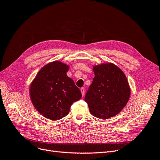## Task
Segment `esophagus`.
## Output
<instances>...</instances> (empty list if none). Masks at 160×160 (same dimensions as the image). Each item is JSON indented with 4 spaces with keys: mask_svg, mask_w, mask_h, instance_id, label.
Segmentation results:
<instances>
[{
    "mask_svg": "<svg viewBox=\"0 0 160 160\" xmlns=\"http://www.w3.org/2000/svg\"><path fill=\"white\" fill-rule=\"evenodd\" d=\"M80 91L81 92V94H82V96H83L84 94H85V88H82L80 89Z\"/></svg>",
    "mask_w": 160,
    "mask_h": 160,
    "instance_id": "1",
    "label": "esophagus"
}]
</instances>
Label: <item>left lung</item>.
I'll list each match as a JSON object with an SVG mask.
<instances>
[{"label":"left lung","mask_w":160,"mask_h":160,"mask_svg":"<svg viewBox=\"0 0 160 160\" xmlns=\"http://www.w3.org/2000/svg\"><path fill=\"white\" fill-rule=\"evenodd\" d=\"M95 77L85 97L91 114L107 119L118 114L128 103L131 90L126 76L113 63L93 67Z\"/></svg>","instance_id":"8db88e82"}]
</instances>
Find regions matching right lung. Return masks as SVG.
<instances>
[{"label": "right lung", "mask_w": 160, "mask_h": 160, "mask_svg": "<svg viewBox=\"0 0 160 160\" xmlns=\"http://www.w3.org/2000/svg\"><path fill=\"white\" fill-rule=\"evenodd\" d=\"M69 65L59 61L45 65L30 85V98L42 115L53 121L68 115L72 103L81 98L79 89L67 75Z\"/></svg>", "instance_id": "1"}]
</instances>
